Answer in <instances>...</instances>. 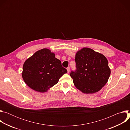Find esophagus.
I'll list each match as a JSON object with an SVG mask.
<instances>
[{"label":"esophagus","mask_w":130,"mask_h":130,"mask_svg":"<svg viewBox=\"0 0 130 130\" xmlns=\"http://www.w3.org/2000/svg\"><path fill=\"white\" fill-rule=\"evenodd\" d=\"M67 70L68 73H69V71H70V67H68L67 68Z\"/></svg>","instance_id":"1"}]
</instances>
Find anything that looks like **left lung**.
Segmentation results:
<instances>
[{"mask_svg": "<svg viewBox=\"0 0 130 130\" xmlns=\"http://www.w3.org/2000/svg\"><path fill=\"white\" fill-rule=\"evenodd\" d=\"M76 70L70 76L75 86L85 94L99 91L107 82L110 75L105 56L89 48L78 51L75 58Z\"/></svg>", "mask_w": 130, "mask_h": 130, "instance_id": "8db88e82", "label": "left lung"}]
</instances>
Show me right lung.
Here are the masks:
<instances>
[{"mask_svg":"<svg viewBox=\"0 0 130 130\" xmlns=\"http://www.w3.org/2000/svg\"><path fill=\"white\" fill-rule=\"evenodd\" d=\"M67 72L54 53L46 48L36 51L24 63L22 77L32 89L41 92L47 91L56 84L59 79Z\"/></svg>","mask_w":130,"mask_h":130,"instance_id":"obj_1","label":"right lung"}]
</instances>
